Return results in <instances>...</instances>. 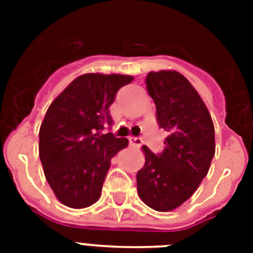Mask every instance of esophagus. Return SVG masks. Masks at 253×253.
<instances>
[{
	"instance_id": "34e87169",
	"label": "esophagus",
	"mask_w": 253,
	"mask_h": 253,
	"mask_svg": "<svg viewBox=\"0 0 253 253\" xmlns=\"http://www.w3.org/2000/svg\"><path fill=\"white\" fill-rule=\"evenodd\" d=\"M128 140H130L131 144L135 147H140L143 143L142 138H139V136H130V139H128Z\"/></svg>"
}]
</instances>
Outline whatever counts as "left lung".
Here are the masks:
<instances>
[{"label":"left lung","mask_w":253,"mask_h":253,"mask_svg":"<svg viewBox=\"0 0 253 253\" xmlns=\"http://www.w3.org/2000/svg\"><path fill=\"white\" fill-rule=\"evenodd\" d=\"M147 89L160 128L168 132L162 154L143 147L146 163L136 174L140 200L170 211L189 200L208 174L215 154L214 125L193 85L176 71L150 72Z\"/></svg>","instance_id":"8db88e82"}]
</instances>
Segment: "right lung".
Masks as SVG:
<instances>
[{"instance_id": "obj_1", "label": "right lung", "mask_w": 253, "mask_h": 253, "mask_svg": "<svg viewBox=\"0 0 253 253\" xmlns=\"http://www.w3.org/2000/svg\"><path fill=\"white\" fill-rule=\"evenodd\" d=\"M132 80L85 73L49 105L39 130V156L49 186L65 206L84 209L101 197L111 159L128 144L126 138L103 134L113 125L109 107Z\"/></svg>"}]
</instances>
